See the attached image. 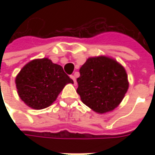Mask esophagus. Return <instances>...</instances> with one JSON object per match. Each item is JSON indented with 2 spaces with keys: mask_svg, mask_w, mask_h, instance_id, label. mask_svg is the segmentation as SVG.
I'll return each mask as SVG.
<instances>
[{
  "mask_svg": "<svg viewBox=\"0 0 155 155\" xmlns=\"http://www.w3.org/2000/svg\"><path fill=\"white\" fill-rule=\"evenodd\" d=\"M71 78L73 80V82H74V84H76V77H75L74 75H71Z\"/></svg>",
  "mask_w": 155,
  "mask_h": 155,
  "instance_id": "esophagus-1",
  "label": "esophagus"
}]
</instances>
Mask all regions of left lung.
I'll return each instance as SVG.
<instances>
[{
  "instance_id": "obj_1",
  "label": "left lung",
  "mask_w": 155,
  "mask_h": 155,
  "mask_svg": "<svg viewBox=\"0 0 155 155\" xmlns=\"http://www.w3.org/2000/svg\"><path fill=\"white\" fill-rule=\"evenodd\" d=\"M77 78V92L84 104L103 114L113 110L122 102L128 89L125 69L107 57L90 58Z\"/></svg>"
}]
</instances>
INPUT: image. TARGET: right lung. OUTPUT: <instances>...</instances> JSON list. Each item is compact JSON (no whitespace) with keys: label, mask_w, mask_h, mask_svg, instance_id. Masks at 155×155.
I'll return each mask as SVG.
<instances>
[{"label":"right lung","mask_w":155,"mask_h":155,"mask_svg":"<svg viewBox=\"0 0 155 155\" xmlns=\"http://www.w3.org/2000/svg\"><path fill=\"white\" fill-rule=\"evenodd\" d=\"M69 83L73 84V80L64 71L62 66L48 58L29 62L15 78L20 97L34 110L50 106Z\"/></svg>","instance_id":"right-lung-1"}]
</instances>
